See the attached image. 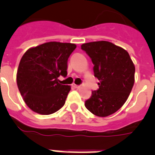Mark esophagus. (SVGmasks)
Listing matches in <instances>:
<instances>
[{
  "mask_svg": "<svg viewBox=\"0 0 155 155\" xmlns=\"http://www.w3.org/2000/svg\"><path fill=\"white\" fill-rule=\"evenodd\" d=\"M71 86H72L74 88H79V87H80V86H79V85H76V84H73Z\"/></svg>",
  "mask_w": 155,
  "mask_h": 155,
  "instance_id": "esophagus-1",
  "label": "esophagus"
}]
</instances>
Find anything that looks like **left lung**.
Returning <instances> with one entry per match:
<instances>
[{"mask_svg": "<svg viewBox=\"0 0 155 155\" xmlns=\"http://www.w3.org/2000/svg\"><path fill=\"white\" fill-rule=\"evenodd\" d=\"M81 49L93 63L99 88L92 91L85 107L94 115L107 117L125 104L134 84L135 67L125 50L112 42L99 41L84 43Z\"/></svg>", "mask_w": 155, "mask_h": 155, "instance_id": "8db88e82", "label": "left lung"}]
</instances>
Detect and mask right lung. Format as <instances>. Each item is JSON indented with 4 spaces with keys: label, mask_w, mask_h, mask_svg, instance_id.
<instances>
[{
    "label": "right lung",
    "mask_w": 155,
    "mask_h": 155,
    "mask_svg": "<svg viewBox=\"0 0 155 155\" xmlns=\"http://www.w3.org/2000/svg\"><path fill=\"white\" fill-rule=\"evenodd\" d=\"M76 48L73 43L50 42L30 48L18 66L17 84L25 104L35 113L49 115L65 104L71 87L58 78L68 75V60Z\"/></svg>",
    "instance_id": "obj_1"
}]
</instances>
